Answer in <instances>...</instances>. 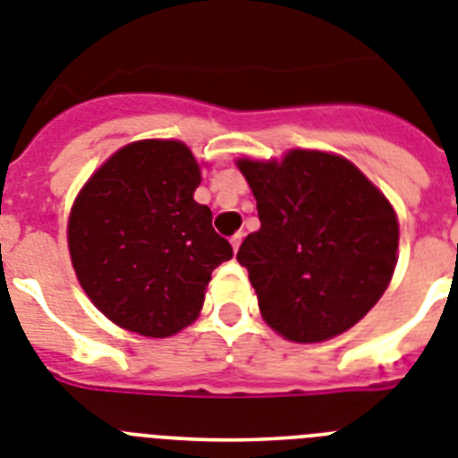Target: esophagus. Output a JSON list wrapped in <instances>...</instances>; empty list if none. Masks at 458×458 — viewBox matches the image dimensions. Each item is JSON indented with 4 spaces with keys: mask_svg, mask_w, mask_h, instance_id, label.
Returning a JSON list of instances; mask_svg holds the SVG:
<instances>
[{
    "mask_svg": "<svg viewBox=\"0 0 458 458\" xmlns=\"http://www.w3.org/2000/svg\"><path fill=\"white\" fill-rule=\"evenodd\" d=\"M242 240H244V235H242V233H235V235L230 237V244H233V249H240V244H242Z\"/></svg>",
    "mask_w": 458,
    "mask_h": 458,
    "instance_id": "obj_1",
    "label": "esophagus"
}]
</instances>
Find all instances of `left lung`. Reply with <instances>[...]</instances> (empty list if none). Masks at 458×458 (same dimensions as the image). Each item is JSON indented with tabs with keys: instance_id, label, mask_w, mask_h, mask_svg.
<instances>
[{
	"instance_id": "left-lung-1",
	"label": "left lung",
	"mask_w": 458,
	"mask_h": 458,
	"mask_svg": "<svg viewBox=\"0 0 458 458\" xmlns=\"http://www.w3.org/2000/svg\"><path fill=\"white\" fill-rule=\"evenodd\" d=\"M260 230L242 242L263 318L293 342H321L359 324L391 282L398 221L349 160L291 151L282 163L240 160Z\"/></svg>"
}]
</instances>
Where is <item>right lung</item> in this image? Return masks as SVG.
<instances>
[{
  "label": "right lung",
  "mask_w": 458,
  "mask_h": 458,
  "mask_svg": "<svg viewBox=\"0 0 458 458\" xmlns=\"http://www.w3.org/2000/svg\"><path fill=\"white\" fill-rule=\"evenodd\" d=\"M199 167L182 141L123 146L76 198L69 253L99 312L121 328L167 337L198 317L233 247L193 199Z\"/></svg>",
  "instance_id": "right-lung-1"
}]
</instances>
